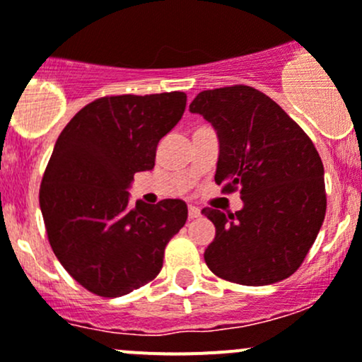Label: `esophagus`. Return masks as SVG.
<instances>
[{
	"instance_id": "34e87169",
	"label": "esophagus",
	"mask_w": 362,
	"mask_h": 362,
	"mask_svg": "<svg viewBox=\"0 0 362 362\" xmlns=\"http://www.w3.org/2000/svg\"><path fill=\"white\" fill-rule=\"evenodd\" d=\"M197 216H201V210L197 206H189V218L191 220H194V218H197Z\"/></svg>"
}]
</instances>
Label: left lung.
<instances>
[{
	"instance_id": "1",
	"label": "left lung",
	"mask_w": 362,
	"mask_h": 362,
	"mask_svg": "<svg viewBox=\"0 0 362 362\" xmlns=\"http://www.w3.org/2000/svg\"><path fill=\"white\" fill-rule=\"evenodd\" d=\"M189 111L210 121L220 142L215 182L239 189L243 210L204 208L215 239L204 262L245 286L290 277L317 238L326 213L325 168L305 132L271 97L246 85L197 93Z\"/></svg>"
}]
</instances>
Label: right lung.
<instances>
[{
	"instance_id": "add662e5",
	"label": "right lung",
	"mask_w": 362,
	"mask_h": 362,
	"mask_svg": "<svg viewBox=\"0 0 362 362\" xmlns=\"http://www.w3.org/2000/svg\"><path fill=\"white\" fill-rule=\"evenodd\" d=\"M184 91L112 95L90 102L57 139L40 187L48 241L83 288L128 295L163 267L165 248L187 220V204L163 199L132 206L136 171L154 168L156 149L180 121Z\"/></svg>"
}]
</instances>
